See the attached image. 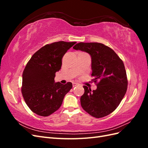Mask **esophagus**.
I'll use <instances>...</instances> for the list:
<instances>
[{
	"label": "esophagus",
	"instance_id": "34e87169",
	"mask_svg": "<svg viewBox=\"0 0 148 148\" xmlns=\"http://www.w3.org/2000/svg\"><path fill=\"white\" fill-rule=\"evenodd\" d=\"M77 85H78V84H77V83H73V87L77 86Z\"/></svg>",
	"mask_w": 148,
	"mask_h": 148
}]
</instances>
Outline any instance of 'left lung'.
<instances>
[{"label": "left lung", "instance_id": "1", "mask_svg": "<svg viewBox=\"0 0 148 148\" xmlns=\"http://www.w3.org/2000/svg\"><path fill=\"white\" fill-rule=\"evenodd\" d=\"M73 48L90 55L93 81H99L96 90L83 86L82 107L95 118L108 115L117 109L127 92L128 81L123 61L112 49L101 43L79 42Z\"/></svg>", "mask_w": 148, "mask_h": 148}]
</instances>
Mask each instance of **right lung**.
<instances>
[{
  "label": "right lung",
  "instance_id": "right-lung-1",
  "mask_svg": "<svg viewBox=\"0 0 148 148\" xmlns=\"http://www.w3.org/2000/svg\"><path fill=\"white\" fill-rule=\"evenodd\" d=\"M76 42L59 41L47 44L35 52L22 75L21 92L26 104L34 113L47 117L60 108L72 83H55L56 73L62 59Z\"/></svg>",
  "mask_w": 148,
  "mask_h": 148
}]
</instances>
